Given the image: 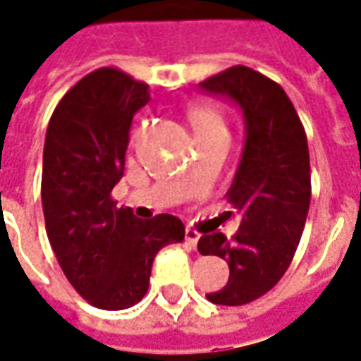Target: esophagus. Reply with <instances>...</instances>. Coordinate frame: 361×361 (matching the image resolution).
Here are the masks:
<instances>
[{"instance_id":"1","label":"esophagus","mask_w":361,"mask_h":361,"mask_svg":"<svg viewBox=\"0 0 361 361\" xmlns=\"http://www.w3.org/2000/svg\"><path fill=\"white\" fill-rule=\"evenodd\" d=\"M184 236H186V246L188 248H196L198 246V240H200V233L198 231H194V228H186V233H184Z\"/></svg>"}]
</instances>
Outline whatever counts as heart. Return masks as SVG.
I'll return each instance as SVG.
<instances>
[{"label": "heart", "instance_id": "b5f03b06", "mask_svg": "<svg viewBox=\"0 0 361 361\" xmlns=\"http://www.w3.org/2000/svg\"><path fill=\"white\" fill-rule=\"evenodd\" d=\"M188 117H190V125L198 138L200 136H206V134H227V128H225L223 119L213 109H209V107H194L188 113Z\"/></svg>", "mask_w": 361, "mask_h": 361}]
</instances>
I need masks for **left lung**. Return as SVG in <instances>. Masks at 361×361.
<instances>
[{"label": "left lung", "mask_w": 361, "mask_h": 361, "mask_svg": "<svg viewBox=\"0 0 361 361\" xmlns=\"http://www.w3.org/2000/svg\"><path fill=\"white\" fill-rule=\"evenodd\" d=\"M200 88L228 97L244 115V149L227 190L240 227L233 240L223 233L198 240L200 254L223 257L231 269L227 285L207 300L242 306L277 285L298 248L312 200L306 133L286 92L250 67L235 65Z\"/></svg>", "instance_id": "8db88e82"}]
</instances>
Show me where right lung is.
I'll use <instances>...</instances> for the list:
<instances>
[{
    "label": "right lung",
    "mask_w": 361,
    "mask_h": 361,
    "mask_svg": "<svg viewBox=\"0 0 361 361\" xmlns=\"http://www.w3.org/2000/svg\"><path fill=\"white\" fill-rule=\"evenodd\" d=\"M148 102V84L104 67L61 97L47 125L42 167L47 238L75 290L102 310L140 302L155 254L184 240L175 215L142 221L111 198L125 173L134 113Z\"/></svg>",
    "instance_id": "obj_1"
}]
</instances>
